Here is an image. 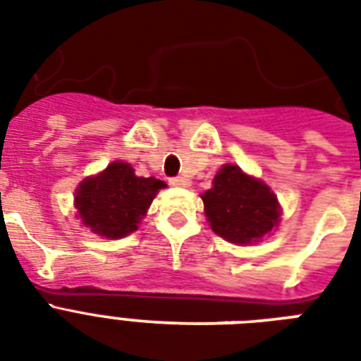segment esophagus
I'll use <instances>...</instances> for the list:
<instances>
[{
    "label": "esophagus",
    "mask_w": 361,
    "mask_h": 361,
    "mask_svg": "<svg viewBox=\"0 0 361 361\" xmlns=\"http://www.w3.org/2000/svg\"><path fill=\"white\" fill-rule=\"evenodd\" d=\"M169 183L172 187H183L187 183L185 180H183V178H180V176H178V178H170L169 180Z\"/></svg>",
    "instance_id": "esophagus-1"
}]
</instances>
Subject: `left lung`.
<instances>
[{"label":"left lung","instance_id":"1","mask_svg":"<svg viewBox=\"0 0 361 361\" xmlns=\"http://www.w3.org/2000/svg\"><path fill=\"white\" fill-rule=\"evenodd\" d=\"M202 200L212 231L232 243L260 240L279 223L277 197L236 164H225L215 174Z\"/></svg>","mask_w":361,"mask_h":361}]
</instances>
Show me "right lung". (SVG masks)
<instances>
[{
	"mask_svg": "<svg viewBox=\"0 0 361 361\" xmlns=\"http://www.w3.org/2000/svg\"><path fill=\"white\" fill-rule=\"evenodd\" d=\"M164 181L140 178L130 164L116 161L78 185L75 206L82 223L104 238H123L138 228Z\"/></svg>",
	"mask_w": 361,
	"mask_h": 361,
	"instance_id": "right-lung-1",
	"label": "right lung"
}]
</instances>
